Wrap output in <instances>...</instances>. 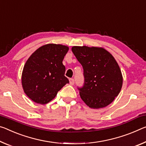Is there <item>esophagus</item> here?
Listing matches in <instances>:
<instances>
[{"label":"esophagus","instance_id":"esophagus-1","mask_svg":"<svg viewBox=\"0 0 146 146\" xmlns=\"http://www.w3.org/2000/svg\"><path fill=\"white\" fill-rule=\"evenodd\" d=\"M69 83H70L71 85H73L75 84V80H74L73 78H70V79H69Z\"/></svg>","mask_w":146,"mask_h":146}]
</instances>
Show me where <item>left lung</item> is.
<instances>
[{"label":"left lung","instance_id":"8db88e82","mask_svg":"<svg viewBox=\"0 0 146 146\" xmlns=\"http://www.w3.org/2000/svg\"><path fill=\"white\" fill-rule=\"evenodd\" d=\"M71 50L83 68L84 84L77 87L82 101L92 108L108 106L118 96L123 83L114 58L101 47L74 46Z\"/></svg>","mask_w":146,"mask_h":146}]
</instances>
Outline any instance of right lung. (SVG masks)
<instances>
[{"mask_svg":"<svg viewBox=\"0 0 146 146\" xmlns=\"http://www.w3.org/2000/svg\"><path fill=\"white\" fill-rule=\"evenodd\" d=\"M68 50L67 46L47 44L28 59L23 70L22 85L25 93L34 102L48 103L69 82L62 64Z\"/></svg>","mask_w":146,"mask_h":146,"instance_id":"right-lung-1","label":"right lung"}]
</instances>
